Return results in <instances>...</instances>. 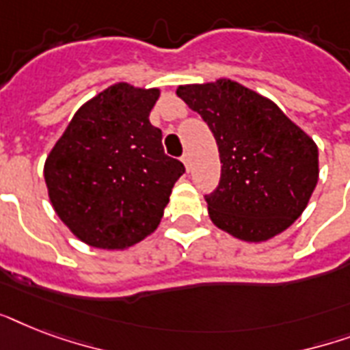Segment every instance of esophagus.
Returning <instances> with one entry per match:
<instances>
[{
  "label": "esophagus",
  "instance_id": "34e87169",
  "mask_svg": "<svg viewBox=\"0 0 350 350\" xmlns=\"http://www.w3.org/2000/svg\"><path fill=\"white\" fill-rule=\"evenodd\" d=\"M181 161L185 163L187 170H191V154H189V152L183 154V156H181Z\"/></svg>",
  "mask_w": 350,
  "mask_h": 350
}]
</instances>
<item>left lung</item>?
Returning a JSON list of instances; mask_svg holds the SVG:
<instances>
[{
    "instance_id": "obj_1",
    "label": "left lung",
    "mask_w": 350,
    "mask_h": 350,
    "mask_svg": "<svg viewBox=\"0 0 350 350\" xmlns=\"http://www.w3.org/2000/svg\"><path fill=\"white\" fill-rule=\"evenodd\" d=\"M176 94L203 118L218 145L221 180L205 196L213 224L249 243L288 229L318 183L314 139L274 101L232 79L180 85Z\"/></svg>"
}]
</instances>
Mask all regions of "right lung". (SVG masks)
<instances>
[{
	"instance_id": "right-lung-1",
	"label": "right lung",
	"mask_w": 350,
	"mask_h": 350,
	"mask_svg": "<svg viewBox=\"0 0 350 350\" xmlns=\"http://www.w3.org/2000/svg\"><path fill=\"white\" fill-rule=\"evenodd\" d=\"M159 89L120 81L85 101L45 159L49 200L83 243L123 250L158 229L185 172L148 114Z\"/></svg>"
}]
</instances>
